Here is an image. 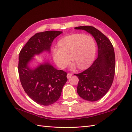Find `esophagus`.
Returning a JSON list of instances; mask_svg holds the SVG:
<instances>
[{"instance_id": "obj_1", "label": "esophagus", "mask_w": 132, "mask_h": 132, "mask_svg": "<svg viewBox=\"0 0 132 132\" xmlns=\"http://www.w3.org/2000/svg\"><path fill=\"white\" fill-rule=\"evenodd\" d=\"M71 75H72V74L71 73H68L67 74V78H70L71 77Z\"/></svg>"}]
</instances>
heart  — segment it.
<instances>
[{"mask_svg": "<svg viewBox=\"0 0 132 132\" xmlns=\"http://www.w3.org/2000/svg\"><path fill=\"white\" fill-rule=\"evenodd\" d=\"M59 48L53 50V57L56 64L63 69L71 61L79 69H85L93 62L96 46L90 36L76 34L68 36L58 42Z\"/></svg>", "mask_w": 132, "mask_h": 132, "instance_id": "obj_1", "label": "heart"}]
</instances>
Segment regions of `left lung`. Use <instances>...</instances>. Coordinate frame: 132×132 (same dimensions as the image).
Wrapping results in <instances>:
<instances>
[{"label": "left lung", "instance_id": "1", "mask_svg": "<svg viewBox=\"0 0 132 132\" xmlns=\"http://www.w3.org/2000/svg\"><path fill=\"white\" fill-rule=\"evenodd\" d=\"M84 30L95 38L98 47V57L82 72L75 74L79 78L77 93L84 100L96 101L106 94L112 84L115 73V54L110 39L95 27L84 26L75 27Z\"/></svg>", "mask_w": 132, "mask_h": 132}]
</instances>
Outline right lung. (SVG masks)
<instances>
[{
	"instance_id": "add662e5",
	"label": "right lung",
	"mask_w": 132,
	"mask_h": 132,
	"mask_svg": "<svg viewBox=\"0 0 132 132\" xmlns=\"http://www.w3.org/2000/svg\"><path fill=\"white\" fill-rule=\"evenodd\" d=\"M62 33L59 31L36 33L20 52V80L25 93L39 105L48 106L58 100L68 80L67 73L57 70L49 63L41 64L34 70L30 69L27 64L35 54H38L43 51H50L53 39Z\"/></svg>"
}]
</instances>
